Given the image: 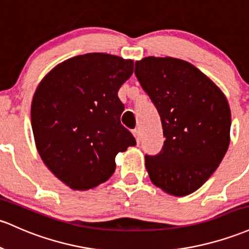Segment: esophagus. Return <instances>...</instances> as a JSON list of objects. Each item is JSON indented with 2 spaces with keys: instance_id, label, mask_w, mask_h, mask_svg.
I'll list each match as a JSON object with an SVG mask.
<instances>
[{
  "instance_id": "34e87169",
  "label": "esophagus",
  "mask_w": 249,
  "mask_h": 249,
  "mask_svg": "<svg viewBox=\"0 0 249 249\" xmlns=\"http://www.w3.org/2000/svg\"><path fill=\"white\" fill-rule=\"evenodd\" d=\"M132 133H133V136H135L136 142H137V144L141 143V139H142V137H141V132H139V130H138V129L133 130V131H132Z\"/></svg>"
}]
</instances>
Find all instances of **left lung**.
<instances>
[{
	"instance_id": "8db88e82",
	"label": "left lung",
	"mask_w": 249,
	"mask_h": 249,
	"mask_svg": "<svg viewBox=\"0 0 249 249\" xmlns=\"http://www.w3.org/2000/svg\"><path fill=\"white\" fill-rule=\"evenodd\" d=\"M135 74L155 104L165 141L145 156L156 187L173 196L194 193L214 174L231 142V108L223 92L190 62L147 56Z\"/></svg>"
}]
</instances>
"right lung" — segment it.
Returning <instances> with one entry per match:
<instances>
[{
    "mask_svg": "<svg viewBox=\"0 0 249 249\" xmlns=\"http://www.w3.org/2000/svg\"><path fill=\"white\" fill-rule=\"evenodd\" d=\"M133 61L104 53L65 60L41 80L31 117L35 145L55 177L73 190L93 189L116 170V156L136 145L120 124L118 98Z\"/></svg>",
    "mask_w": 249,
    "mask_h": 249,
    "instance_id": "right-lung-1",
    "label": "right lung"
}]
</instances>
